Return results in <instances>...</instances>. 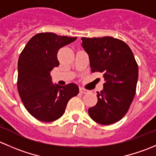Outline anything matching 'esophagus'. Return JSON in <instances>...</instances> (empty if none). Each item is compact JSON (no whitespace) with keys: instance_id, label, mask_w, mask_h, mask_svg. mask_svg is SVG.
Segmentation results:
<instances>
[{"instance_id":"obj_1","label":"esophagus","mask_w":156,"mask_h":156,"mask_svg":"<svg viewBox=\"0 0 156 156\" xmlns=\"http://www.w3.org/2000/svg\"><path fill=\"white\" fill-rule=\"evenodd\" d=\"M79 91L81 94H87L88 93V90L85 89V88H84V87H80Z\"/></svg>"}]
</instances>
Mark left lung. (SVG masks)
<instances>
[{
    "label": "left lung",
    "mask_w": 156,
    "mask_h": 156,
    "mask_svg": "<svg viewBox=\"0 0 156 156\" xmlns=\"http://www.w3.org/2000/svg\"><path fill=\"white\" fill-rule=\"evenodd\" d=\"M92 72L103 74V90L97 92L96 106L88 108L97 123L108 125L126 115L136 94L138 65L123 41L112 37H81Z\"/></svg>",
    "instance_id": "left-lung-1"
}]
</instances>
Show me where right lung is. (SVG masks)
Returning <instances> with one entry per match:
<instances>
[{
  "label": "right lung",
  "mask_w": 156,
  "mask_h": 156,
  "mask_svg": "<svg viewBox=\"0 0 156 156\" xmlns=\"http://www.w3.org/2000/svg\"><path fill=\"white\" fill-rule=\"evenodd\" d=\"M77 37L57 35L52 32L38 33L29 41L18 61L17 88L22 102L37 120L51 122L63 115L71 98L79 89L74 83L53 84L50 72L58 67L57 53Z\"/></svg>",
  "instance_id": "obj_1"
}]
</instances>
